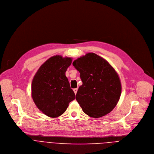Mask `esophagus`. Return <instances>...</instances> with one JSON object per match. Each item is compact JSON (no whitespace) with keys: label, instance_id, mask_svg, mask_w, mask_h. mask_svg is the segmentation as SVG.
<instances>
[{"label":"esophagus","instance_id":"esophagus-1","mask_svg":"<svg viewBox=\"0 0 154 154\" xmlns=\"http://www.w3.org/2000/svg\"><path fill=\"white\" fill-rule=\"evenodd\" d=\"M73 91H74L75 94H77V91H78V88H74V89L73 90Z\"/></svg>","mask_w":154,"mask_h":154}]
</instances>
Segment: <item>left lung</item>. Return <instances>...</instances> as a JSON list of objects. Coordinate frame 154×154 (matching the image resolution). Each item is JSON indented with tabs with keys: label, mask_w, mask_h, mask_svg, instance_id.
<instances>
[{
	"label": "left lung",
	"mask_w": 154,
	"mask_h": 154,
	"mask_svg": "<svg viewBox=\"0 0 154 154\" xmlns=\"http://www.w3.org/2000/svg\"><path fill=\"white\" fill-rule=\"evenodd\" d=\"M72 64L79 71L82 85L75 99L83 111L97 118L110 113L121 94L118 73L109 63L94 53H88L74 60Z\"/></svg>",
	"instance_id": "left-lung-1"
}]
</instances>
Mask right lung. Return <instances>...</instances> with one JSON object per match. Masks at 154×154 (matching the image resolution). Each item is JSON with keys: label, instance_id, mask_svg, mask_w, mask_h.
I'll return each mask as SVG.
<instances>
[{"label": "right lung", "instance_id": "right-lung-1", "mask_svg": "<svg viewBox=\"0 0 154 154\" xmlns=\"http://www.w3.org/2000/svg\"><path fill=\"white\" fill-rule=\"evenodd\" d=\"M71 63V58L53 56L41 66L33 79V100L39 110L49 117L61 116L69 102L75 99V94L65 75Z\"/></svg>", "mask_w": 154, "mask_h": 154}]
</instances>
